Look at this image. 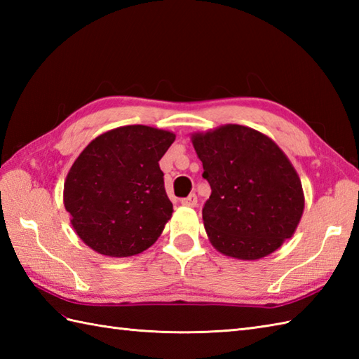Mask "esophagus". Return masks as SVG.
<instances>
[{
  "mask_svg": "<svg viewBox=\"0 0 359 359\" xmlns=\"http://www.w3.org/2000/svg\"><path fill=\"white\" fill-rule=\"evenodd\" d=\"M182 205H185V207H196L197 205V196L196 194H189L185 199L180 201Z\"/></svg>",
  "mask_w": 359,
  "mask_h": 359,
  "instance_id": "1",
  "label": "esophagus"
}]
</instances>
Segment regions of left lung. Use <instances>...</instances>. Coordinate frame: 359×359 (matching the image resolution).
Returning <instances> with one entry per match:
<instances>
[{
	"label": "left lung",
	"mask_w": 359,
	"mask_h": 359,
	"mask_svg": "<svg viewBox=\"0 0 359 359\" xmlns=\"http://www.w3.org/2000/svg\"><path fill=\"white\" fill-rule=\"evenodd\" d=\"M191 140L211 187L202 217L216 250L253 261L292 238L304 211L302 185L276 143L241 125Z\"/></svg>",
	"instance_id": "left-lung-1"
}]
</instances>
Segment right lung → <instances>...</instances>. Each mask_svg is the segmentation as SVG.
I'll return each mask as SVG.
<instances>
[{
    "mask_svg": "<svg viewBox=\"0 0 359 359\" xmlns=\"http://www.w3.org/2000/svg\"><path fill=\"white\" fill-rule=\"evenodd\" d=\"M172 133L133 125L98 135L65 182V207L88 247L112 257L149 248L172 215L158 160Z\"/></svg>",
    "mask_w": 359,
    "mask_h": 359,
    "instance_id": "obj_1",
    "label": "right lung"
}]
</instances>
